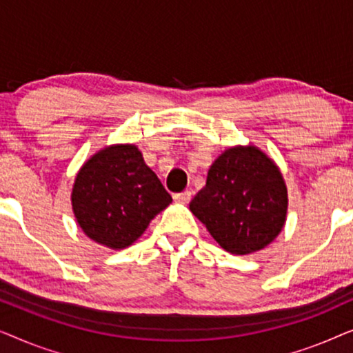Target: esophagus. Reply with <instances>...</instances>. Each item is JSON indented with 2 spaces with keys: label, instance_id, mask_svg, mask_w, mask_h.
<instances>
[{
  "label": "esophagus",
  "instance_id": "34e87169",
  "mask_svg": "<svg viewBox=\"0 0 353 353\" xmlns=\"http://www.w3.org/2000/svg\"><path fill=\"white\" fill-rule=\"evenodd\" d=\"M191 191H183L180 192V194H175L173 196V199H175L176 202H180V204H188V202L191 201Z\"/></svg>",
  "mask_w": 353,
  "mask_h": 353
}]
</instances>
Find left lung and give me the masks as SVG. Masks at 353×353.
<instances>
[{
  "instance_id": "obj_1",
  "label": "left lung",
  "mask_w": 353,
  "mask_h": 353,
  "mask_svg": "<svg viewBox=\"0 0 353 353\" xmlns=\"http://www.w3.org/2000/svg\"><path fill=\"white\" fill-rule=\"evenodd\" d=\"M190 210L226 252L254 254L281 233L288 188L279 167L254 144L225 149Z\"/></svg>"
}]
</instances>
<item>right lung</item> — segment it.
I'll return each mask as SVG.
<instances>
[{"mask_svg": "<svg viewBox=\"0 0 353 353\" xmlns=\"http://www.w3.org/2000/svg\"><path fill=\"white\" fill-rule=\"evenodd\" d=\"M72 210L81 231L104 248L132 245L172 196L134 144L99 149L77 173Z\"/></svg>", "mask_w": 353, "mask_h": 353, "instance_id": "1", "label": "right lung"}]
</instances>
